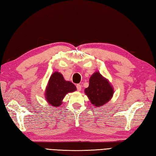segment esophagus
<instances>
[{"mask_svg":"<svg viewBox=\"0 0 156 156\" xmlns=\"http://www.w3.org/2000/svg\"><path fill=\"white\" fill-rule=\"evenodd\" d=\"M76 88H77V90L78 91H81L82 90V86L80 84H77L76 85Z\"/></svg>","mask_w":156,"mask_h":156,"instance_id":"34e87169","label":"esophagus"}]
</instances>
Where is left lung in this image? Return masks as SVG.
Listing matches in <instances>:
<instances>
[{
    "label": "left lung",
    "instance_id": "1",
    "mask_svg": "<svg viewBox=\"0 0 156 156\" xmlns=\"http://www.w3.org/2000/svg\"><path fill=\"white\" fill-rule=\"evenodd\" d=\"M84 92L92 104L100 107L111 100L114 88L106 78L103 77L99 72H96L90 78L89 86L84 90Z\"/></svg>",
    "mask_w": 156,
    "mask_h": 156
}]
</instances>
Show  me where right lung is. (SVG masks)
I'll return each mask as SVG.
<instances>
[{
    "label": "right lung",
    "mask_w": 156,
    "mask_h": 156,
    "mask_svg": "<svg viewBox=\"0 0 156 156\" xmlns=\"http://www.w3.org/2000/svg\"><path fill=\"white\" fill-rule=\"evenodd\" d=\"M76 90V87L69 81H66L58 72L51 75L45 91V98L48 104L53 106H60L66 94Z\"/></svg>",
    "instance_id": "right-lung-1"
}]
</instances>
